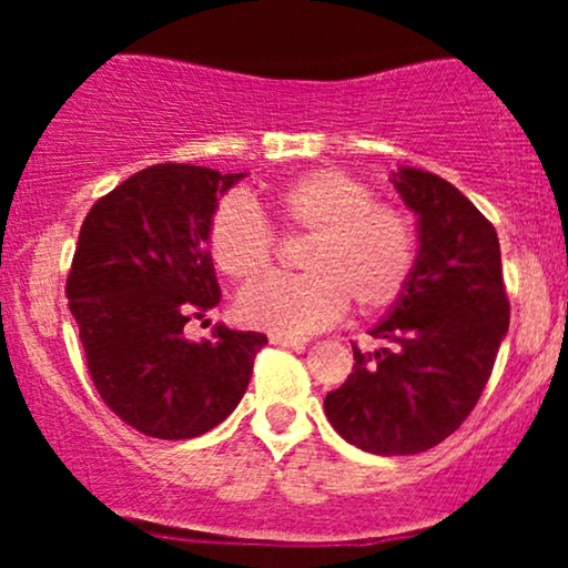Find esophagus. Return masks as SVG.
I'll return each instance as SVG.
<instances>
[{"instance_id":"34e87169","label":"esophagus","mask_w":568,"mask_h":568,"mask_svg":"<svg viewBox=\"0 0 568 568\" xmlns=\"http://www.w3.org/2000/svg\"><path fill=\"white\" fill-rule=\"evenodd\" d=\"M270 342L272 344H280V347H291V349H304L306 347V338L285 336V334H272Z\"/></svg>"}]
</instances>
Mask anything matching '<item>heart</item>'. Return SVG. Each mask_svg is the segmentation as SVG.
Instances as JSON below:
<instances>
[{
    "mask_svg": "<svg viewBox=\"0 0 568 568\" xmlns=\"http://www.w3.org/2000/svg\"><path fill=\"white\" fill-rule=\"evenodd\" d=\"M285 232H304V275L266 277L240 293L237 312L253 328L306 334L334 323L347 298L363 315L393 306L416 264L414 221L352 175L323 168L296 175L272 194ZM213 264L232 280L270 270L275 237L256 207L240 194L216 205L207 224Z\"/></svg>",
    "mask_w": 568,
    "mask_h": 568,
    "instance_id": "obj_1",
    "label": "heart"
}]
</instances>
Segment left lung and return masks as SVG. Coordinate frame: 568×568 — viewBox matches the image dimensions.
<instances>
[{"label":"left lung","instance_id":"1","mask_svg":"<svg viewBox=\"0 0 568 568\" xmlns=\"http://www.w3.org/2000/svg\"><path fill=\"white\" fill-rule=\"evenodd\" d=\"M416 216L414 275L371 336L387 347L355 352L325 416L352 446L379 456L419 454L446 440L484 393L510 302L499 237L454 184L419 168L389 179Z\"/></svg>","mask_w":568,"mask_h":568}]
</instances>
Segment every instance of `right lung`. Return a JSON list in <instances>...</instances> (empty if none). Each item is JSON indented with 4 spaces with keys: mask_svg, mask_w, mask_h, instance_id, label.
Here are the masks:
<instances>
[{
    "mask_svg": "<svg viewBox=\"0 0 568 568\" xmlns=\"http://www.w3.org/2000/svg\"><path fill=\"white\" fill-rule=\"evenodd\" d=\"M245 173L152 165L90 207L67 280L98 395L149 438L186 440L237 408L266 344L256 331L216 325L189 342L184 325L219 306L207 251L219 200Z\"/></svg>",
    "mask_w": 568,
    "mask_h": 568,
    "instance_id": "obj_1",
    "label": "right lung"
}]
</instances>
